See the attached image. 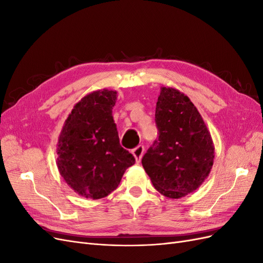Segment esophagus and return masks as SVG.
I'll return each instance as SVG.
<instances>
[{
  "instance_id": "obj_1",
  "label": "esophagus",
  "mask_w": 263,
  "mask_h": 263,
  "mask_svg": "<svg viewBox=\"0 0 263 263\" xmlns=\"http://www.w3.org/2000/svg\"><path fill=\"white\" fill-rule=\"evenodd\" d=\"M133 156L135 157V160H136V162L137 163H139L140 162V160H141V158H142V156H144V153H145V147L144 146H138V147H136L135 148L133 151Z\"/></svg>"
}]
</instances>
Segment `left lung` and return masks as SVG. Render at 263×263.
<instances>
[{
  "label": "left lung",
  "mask_w": 263,
  "mask_h": 263,
  "mask_svg": "<svg viewBox=\"0 0 263 263\" xmlns=\"http://www.w3.org/2000/svg\"><path fill=\"white\" fill-rule=\"evenodd\" d=\"M156 123L159 138L141 163L159 193L181 198L200 187L213 168L211 133L189 97L170 86L160 87Z\"/></svg>",
  "instance_id": "1"
}]
</instances>
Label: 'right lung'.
Wrapping results in <instances>:
<instances>
[{
    "instance_id": "obj_1",
    "label": "right lung",
    "mask_w": 263,
    "mask_h": 263,
    "mask_svg": "<svg viewBox=\"0 0 263 263\" xmlns=\"http://www.w3.org/2000/svg\"><path fill=\"white\" fill-rule=\"evenodd\" d=\"M117 92L98 90L73 106L59 135L57 166L76 193L99 200L118 186L135 158L119 144L113 118Z\"/></svg>"
}]
</instances>
